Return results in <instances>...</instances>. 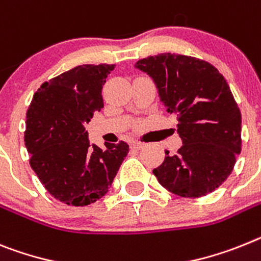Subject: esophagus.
Listing matches in <instances>:
<instances>
[{"label": "esophagus", "instance_id": "obj_1", "mask_svg": "<svg viewBox=\"0 0 261 261\" xmlns=\"http://www.w3.org/2000/svg\"><path fill=\"white\" fill-rule=\"evenodd\" d=\"M130 148L136 149V150H140V149L144 148V144H142V142H139V141H132L130 142Z\"/></svg>", "mask_w": 261, "mask_h": 261}]
</instances>
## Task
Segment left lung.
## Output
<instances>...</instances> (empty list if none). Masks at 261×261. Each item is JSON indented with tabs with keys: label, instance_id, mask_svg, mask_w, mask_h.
Instances as JSON below:
<instances>
[{
	"label": "left lung",
	"instance_id": "obj_1",
	"mask_svg": "<svg viewBox=\"0 0 261 261\" xmlns=\"http://www.w3.org/2000/svg\"><path fill=\"white\" fill-rule=\"evenodd\" d=\"M135 67L152 77L166 111L177 116L182 140L177 154L165 150L153 174L179 197L217 190L242 149V115L223 75L207 62L170 53L144 58Z\"/></svg>",
	"mask_w": 261,
	"mask_h": 261
}]
</instances>
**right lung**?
I'll return each mask as SVG.
<instances>
[{
    "instance_id": "right-lung-1",
    "label": "right lung",
    "mask_w": 261,
    "mask_h": 261,
    "mask_svg": "<svg viewBox=\"0 0 261 261\" xmlns=\"http://www.w3.org/2000/svg\"><path fill=\"white\" fill-rule=\"evenodd\" d=\"M115 64H83L44 82L26 113L24 145L46 190L71 206L108 193L129 152L126 142L90 144L86 124L104 107L101 90Z\"/></svg>"
}]
</instances>
